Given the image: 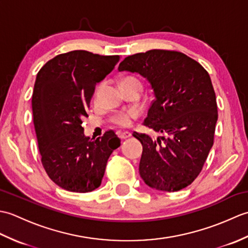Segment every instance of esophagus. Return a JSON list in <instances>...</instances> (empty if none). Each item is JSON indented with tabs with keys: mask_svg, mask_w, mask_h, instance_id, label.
<instances>
[{
	"mask_svg": "<svg viewBox=\"0 0 248 248\" xmlns=\"http://www.w3.org/2000/svg\"><path fill=\"white\" fill-rule=\"evenodd\" d=\"M130 136H131V133L128 132V131H124V132L119 133V138H120L121 140H125V139L130 138Z\"/></svg>",
	"mask_w": 248,
	"mask_h": 248,
	"instance_id": "obj_1",
	"label": "esophagus"
}]
</instances>
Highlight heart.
<instances>
[{"label":"heart","mask_w":248,"mask_h":248,"mask_svg":"<svg viewBox=\"0 0 248 248\" xmlns=\"http://www.w3.org/2000/svg\"><path fill=\"white\" fill-rule=\"evenodd\" d=\"M121 86H128V85H134V84H138V85H140V82L139 81V78H136L135 77H124L123 80H121ZM104 86V82H101L98 84V86L96 87V91H94V100H98L99 98V93L101 92V89ZM141 86V85H140ZM138 116V112L135 110H130V112H121L115 114L112 117V121L114 124L120 125V127H128V125L131 124L132 123V119L135 118Z\"/></svg>","instance_id":"1"}]
</instances>
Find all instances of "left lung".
<instances>
[{"label": "left lung", "mask_w": 248, "mask_h": 248, "mask_svg": "<svg viewBox=\"0 0 248 248\" xmlns=\"http://www.w3.org/2000/svg\"><path fill=\"white\" fill-rule=\"evenodd\" d=\"M119 71L140 73L155 92L144 125L167 138L133 133L143 145L140 175L157 191L189 186L202 170L214 140L217 104L207 70L178 51L150 50L130 55Z\"/></svg>", "instance_id": "1"}]
</instances>
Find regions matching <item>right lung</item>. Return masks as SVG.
Listing matches in <instances>:
<instances>
[{"label": "right lung", "mask_w": 248, "mask_h": 248, "mask_svg": "<svg viewBox=\"0 0 248 248\" xmlns=\"http://www.w3.org/2000/svg\"><path fill=\"white\" fill-rule=\"evenodd\" d=\"M119 60V55L76 50L55 56L37 73L31 108L41 163L51 180L66 191L99 187L109 155L120 146L113 131L93 140L82 127L96 84Z\"/></svg>", "instance_id": "add662e5"}]
</instances>
